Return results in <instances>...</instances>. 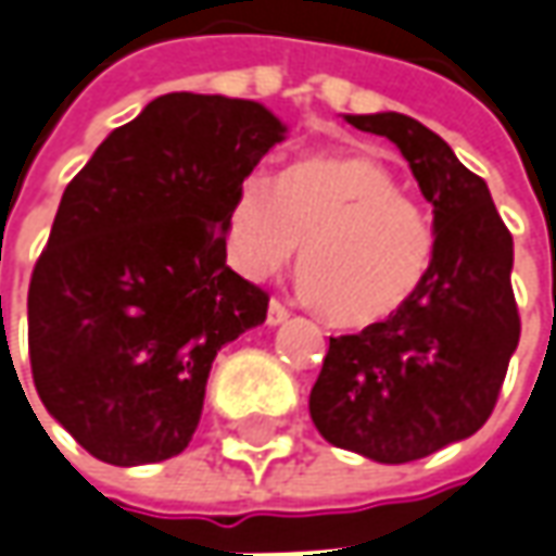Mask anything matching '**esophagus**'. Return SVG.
Segmentation results:
<instances>
[{"mask_svg":"<svg viewBox=\"0 0 556 556\" xmlns=\"http://www.w3.org/2000/svg\"><path fill=\"white\" fill-rule=\"evenodd\" d=\"M289 319V309L282 307L279 301H270V307H267V326H282Z\"/></svg>","mask_w":556,"mask_h":556,"instance_id":"34e87169","label":"esophagus"}]
</instances>
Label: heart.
<instances>
[{
	"label": "heart",
	"instance_id": "heart-1",
	"mask_svg": "<svg viewBox=\"0 0 556 556\" xmlns=\"http://www.w3.org/2000/svg\"><path fill=\"white\" fill-rule=\"evenodd\" d=\"M301 250V286L334 326L371 328L420 289L435 233L383 161L365 151L304 157L277 179L249 169L233 191L228 249L252 279Z\"/></svg>",
	"mask_w": 556,
	"mask_h": 556
}]
</instances>
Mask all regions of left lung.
I'll return each instance as SVG.
<instances>
[{
	"label": "left lung",
	"mask_w": 556,
	"mask_h": 556,
	"mask_svg": "<svg viewBox=\"0 0 556 556\" xmlns=\"http://www.w3.org/2000/svg\"><path fill=\"white\" fill-rule=\"evenodd\" d=\"M402 151L432 203L435 249L420 289L387 323L328 338L309 417L328 444L374 463H414L475 435L520 341L515 243L481 176L402 112L343 115Z\"/></svg>",
	"instance_id": "left-lung-1"
}]
</instances>
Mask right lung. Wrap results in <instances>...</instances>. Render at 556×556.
Instances as JSON below:
<instances>
[{
    "mask_svg": "<svg viewBox=\"0 0 556 556\" xmlns=\"http://www.w3.org/2000/svg\"><path fill=\"white\" fill-rule=\"evenodd\" d=\"M286 130L255 100L164 93L66 185L29 279V362L90 456L182 453L218 350L267 319V294L225 264L228 213Z\"/></svg>",
    "mask_w": 556,
    "mask_h": 556,
    "instance_id": "1",
    "label": "right lung"
}]
</instances>
